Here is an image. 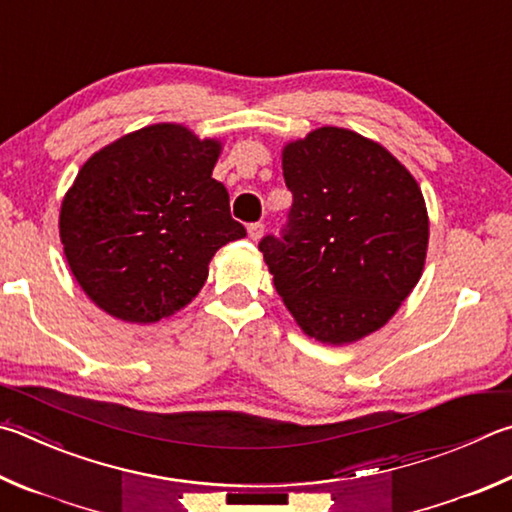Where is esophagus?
I'll return each mask as SVG.
<instances>
[{
	"mask_svg": "<svg viewBox=\"0 0 512 512\" xmlns=\"http://www.w3.org/2000/svg\"><path fill=\"white\" fill-rule=\"evenodd\" d=\"M248 235H250V239H253V241L262 239V235H264V224H262V221H255V224H250L248 226Z\"/></svg>",
	"mask_w": 512,
	"mask_h": 512,
	"instance_id": "obj_1",
	"label": "esophagus"
}]
</instances>
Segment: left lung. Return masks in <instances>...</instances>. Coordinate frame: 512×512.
<instances>
[{
  "label": "left lung",
  "mask_w": 512,
  "mask_h": 512,
  "mask_svg": "<svg viewBox=\"0 0 512 512\" xmlns=\"http://www.w3.org/2000/svg\"><path fill=\"white\" fill-rule=\"evenodd\" d=\"M293 206L259 241L306 336L349 345L378 331L421 280L430 221L414 176L383 145L320 127L282 152Z\"/></svg>",
  "instance_id": "obj_1"
}]
</instances>
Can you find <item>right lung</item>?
<instances>
[{
    "label": "right lung",
    "instance_id": "add662e5",
    "mask_svg": "<svg viewBox=\"0 0 512 512\" xmlns=\"http://www.w3.org/2000/svg\"><path fill=\"white\" fill-rule=\"evenodd\" d=\"M221 143L159 123L102 147L60 208V239L78 284L118 320L150 324L201 291L208 264L246 237L212 179Z\"/></svg>",
    "mask_w": 512,
    "mask_h": 512
}]
</instances>
